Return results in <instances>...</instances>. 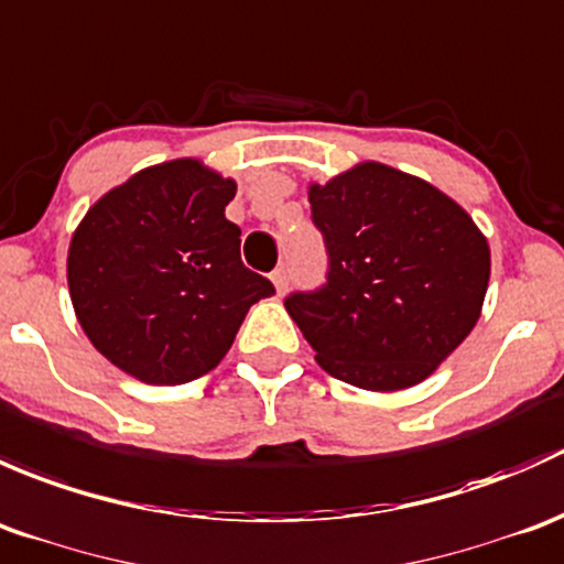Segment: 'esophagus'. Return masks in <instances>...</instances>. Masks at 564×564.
Wrapping results in <instances>:
<instances>
[{
	"instance_id": "1",
	"label": "esophagus",
	"mask_w": 564,
	"mask_h": 564,
	"mask_svg": "<svg viewBox=\"0 0 564 564\" xmlns=\"http://www.w3.org/2000/svg\"><path fill=\"white\" fill-rule=\"evenodd\" d=\"M271 282H274L276 293L284 295L288 293V284H290V271L284 269V265H280V269H274V274H271Z\"/></svg>"
}]
</instances>
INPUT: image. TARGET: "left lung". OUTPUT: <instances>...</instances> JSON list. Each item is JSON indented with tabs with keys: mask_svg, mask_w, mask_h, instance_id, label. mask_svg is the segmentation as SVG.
Wrapping results in <instances>:
<instances>
[{
	"mask_svg": "<svg viewBox=\"0 0 564 564\" xmlns=\"http://www.w3.org/2000/svg\"><path fill=\"white\" fill-rule=\"evenodd\" d=\"M328 274L284 299L317 364L350 386L399 391L467 339L491 254L469 214L432 184L380 162L312 184Z\"/></svg>",
	"mask_w": 564,
	"mask_h": 564,
	"instance_id": "1",
	"label": "left lung"
}]
</instances>
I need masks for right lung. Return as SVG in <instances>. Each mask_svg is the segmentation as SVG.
Returning a JSON list of instances; mask_svg holds the SVG:
<instances>
[{
	"instance_id": "1",
	"label": "right lung",
	"mask_w": 564,
	"mask_h": 564,
	"mask_svg": "<svg viewBox=\"0 0 564 564\" xmlns=\"http://www.w3.org/2000/svg\"><path fill=\"white\" fill-rule=\"evenodd\" d=\"M236 182L197 160L135 173L86 212L67 254L75 315L113 367L152 386L212 371L274 284L241 263Z\"/></svg>"
}]
</instances>
